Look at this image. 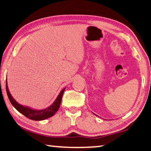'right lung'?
I'll return each mask as SVG.
<instances>
[{
  "label": "right lung",
  "mask_w": 151,
  "mask_h": 151,
  "mask_svg": "<svg viewBox=\"0 0 151 151\" xmlns=\"http://www.w3.org/2000/svg\"><path fill=\"white\" fill-rule=\"evenodd\" d=\"M6 93L7 96H8L9 101H11V104H12L15 109H16L18 111L20 112V113H22L23 115H24L27 118H29L33 121H42V120L47 119L48 118H50L52 116L57 112V111L59 109L61 100H62V97L64 91L65 90V88H63L62 91H60V93L58 94L57 98L55 101L54 103L52 105L48 107L46 109L43 110H34L32 109H30L29 107L24 106L20 105L17 102L12 98L11 93L9 91L8 86H7V80L6 81Z\"/></svg>",
  "instance_id": "add662e5"
}]
</instances>
